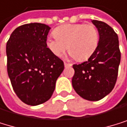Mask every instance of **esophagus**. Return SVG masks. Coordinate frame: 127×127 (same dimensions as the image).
<instances>
[{
  "mask_svg": "<svg viewBox=\"0 0 127 127\" xmlns=\"http://www.w3.org/2000/svg\"><path fill=\"white\" fill-rule=\"evenodd\" d=\"M64 65H65V68H68V67H71L72 66V65L71 64H69V63H67V62H64Z\"/></svg>",
  "mask_w": 127,
  "mask_h": 127,
  "instance_id": "esophagus-1",
  "label": "esophagus"
}]
</instances>
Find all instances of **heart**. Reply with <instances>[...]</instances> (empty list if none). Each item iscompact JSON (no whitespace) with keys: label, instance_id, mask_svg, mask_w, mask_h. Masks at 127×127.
I'll use <instances>...</instances> for the list:
<instances>
[{"label":"heart","instance_id":"1","mask_svg":"<svg viewBox=\"0 0 127 127\" xmlns=\"http://www.w3.org/2000/svg\"><path fill=\"white\" fill-rule=\"evenodd\" d=\"M55 38L46 39L47 48L54 55L62 56L66 48L72 57L79 62L87 60L96 50L99 35L93 25L66 24L55 29Z\"/></svg>","mask_w":127,"mask_h":127}]
</instances>
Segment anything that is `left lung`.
Returning a JSON list of instances; mask_svg holds the SVG:
<instances>
[{"instance_id":"8db88e82","label":"left lung","mask_w":127,"mask_h":127,"mask_svg":"<svg viewBox=\"0 0 127 127\" xmlns=\"http://www.w3.org/2000/svg\"><path fill=\"white\" fill-rule=\"evenodd\" d=\"M99 41L88 61L73 65L72 84L78 95L89 101H98L110 93L117 79L120 63L119 39L114 30L105 22L93 20Z\"/></svg>"}]
</instances>
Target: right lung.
<instances>
[{
	"mask_svg": "<svg viewBox=\"0 0 127 127\" xmlns=\"http://www.w3.org/2000/svg\"><path fill=\"white\" fill-rule=\"evenodd\" d=\"M49 26L31 23L17 28L7 42V73L18 98L37 106L52 97L64 63L47 48Z\"/></svg>",
	"mask_w": 127,
	"mask_h": 127,
	"instance_id": "right-lung-1",
	"label": "right lung"
}]
</instances>
